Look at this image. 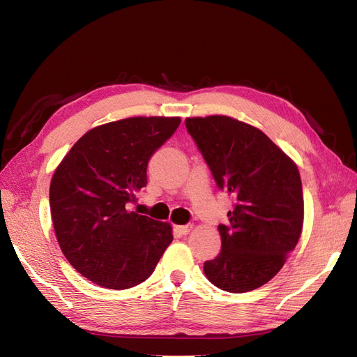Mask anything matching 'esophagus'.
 <instances>
[{"mask_svg":"<svg viewBox=\"0 0 357 357\" xmlns=\"http://www.w3.org/2000/svg\"><path fill=\"white\" fill-rule=\"evenodd\" d=\"M192 229V225H183V226H176V231L181 235H188Z\"/></svg>","mask_w":357,"mask_h":357,"instance_id":"1","label":"esophagus"}]
</instances>
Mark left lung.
Instances as JSON below:
<instances>
[{"mask_svg":"<svg viewBox=\"0 0 357 357\" xmlns=\"http://www.w3.org/2000/svg\"><path fill=\"white\" fill-rule=\"evenodd\" d=\"M219 189L235 199L219 225L222 250L204 273L222 290L243 294L268 283L294 250L304 222L299 171L257 128L228 116L186 119Z\"/></svg>","mask_w":357,"mask_h":357,"instance_id":"8db88e82","label":"left lung"}]
</instances>
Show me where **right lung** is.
<instances>
[{
    "label": "right lung",
    "instance_id": "obj_1",
    "mask_svg": "<svg viewBox=\"0 0 357 357\" xmlns=\"http://www.w3.org/2000/svg\"><path fill=\"white\" fill-rule=\"evenodd\" d=\"M180 117H129L86 132L50 181L62 253L95 284L123 290L147 280L172 241L171 226L128 211L147 185V164Z\"/></svg>",
    "mask_w": 357,
    "mask_h": 357
}]
</instances>
